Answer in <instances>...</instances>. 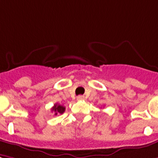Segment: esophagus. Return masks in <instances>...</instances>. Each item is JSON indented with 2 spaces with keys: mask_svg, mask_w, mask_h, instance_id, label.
<instances>
[{
  "mask_svg": "<svg viewBox=\"0 0 158 158\" xmlns=\"http://www.w3.org/2000/svg\"><path fill=\"white\" fill-rule=\"evenodd\" d=\"M83 99H85V97L82 95H79L77 97V100H83Z\"/></svg>",
  "mask_w": 158,
  "mask_h": 158,
  "instance_id": "obj_1",
  "label": "esophagus"
}]
</instances>
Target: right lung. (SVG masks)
<instances>
[{"instance_id": "1", "label": "right lung", "mask_w": 158, "mask_h": 158, "mask_svg": "<svg viewBox=\"0 0 158 158\" xmlns=\"http://www.w3.org/2000/svg\"><path fill=\"white\" fill-rule=\"evenodd\" d=\"M65 107L63 106H60V105H59V104H55L53 107L52 108V111L54 112V115H57L58 113H60V114H62L64 111H65Z\"/></svg>"}]
</instances>
